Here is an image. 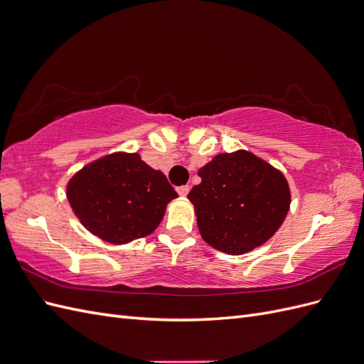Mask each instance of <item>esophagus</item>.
<instances>
[{
    "label": "esophagus",
    "instance_id": "1",
    "mask_svg": "<svg viewBox=\"0 0 364 364\" xmlns=\"http://www.w3.org/2000/svg\"><path fill=\"white\" fill-rule=\"evenodd\" d=\"M178 193H179V196H181V197L188 196V193H190V186H188V185H182V186H178Z\"/></svg>",
    "mask_w": 364,
    "mask_h": 364
}]
</instances>
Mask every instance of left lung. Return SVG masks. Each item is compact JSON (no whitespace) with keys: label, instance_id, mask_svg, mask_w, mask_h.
I'll list each match as a JSON object with an SVG mask.
<instances>
[{"label":"left lung","instance_id":"obj_1","mask_svg":"<svg viewBox=\"0 0 364 364\" xmlns=\"http://www.w3.org/2000/svg\"><path fill=\"white\" fill-rule=\"evenodd\" d=\"M188 194L200 235L209 246L241 255L266 243L290 208L281 171L249 151L222 153L199 170Z\"/></svg>","mask_w":364,"mask_h":364}]
</instances>
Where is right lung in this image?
Masks as SVG:
<instances>
[{"instance_id":"add662e5","label":"right lung","mask_w":364,"mask_h":364,"mask_svg":"<svg viewBox=\"0 0 364 364\" xmlns=\"http://www.w3.org/2000/svg\"><path fill=\"white\" fill-rule=\"evenodd\" d=\"M67 194L83 226L114 245L151 234L167 203L178 197L165 174L136 153H114L86 165L70 181Z\"/></svg>"}]
</instances>
